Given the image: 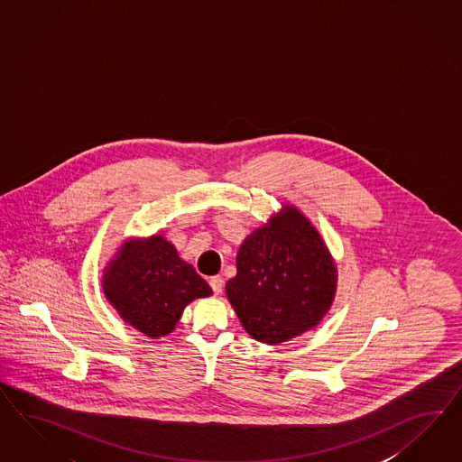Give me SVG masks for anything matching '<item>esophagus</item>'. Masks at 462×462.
<instances>
[{"mask_svg":"<svg viewBox=\"0 0 462 462\" xmlns=\"http://www.w3.org/2000/svg\"><path fill=\"white\" fill-rule=\"evenodd\" d=\"M210 286H212L215 294H220L224 289V279L220 275H213L210 277Z\"/></svg>","mask_w":462,"mask_h":462,"instance_id":"1","label":"esophagus"}]
</instances>
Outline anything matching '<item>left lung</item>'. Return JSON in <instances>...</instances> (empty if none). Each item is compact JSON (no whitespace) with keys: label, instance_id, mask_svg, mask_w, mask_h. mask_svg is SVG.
Masks as SVG:
<instances>
[{"label":"left lung","instance_id":"left-lung-1","mask_svg":"<svg viewBox=\"0 0 462 462\" xmlns=\"http://www.w3.org/2000/svg\"><path fill=\"white\" fill-rule=\"evenodd\" d=\"M226 298L250 337L277 345L311 329L337 291V267L306 217L287 207L244 240Z\"/></svg>","mask_w":462,"mask_h":462}]
</instances>
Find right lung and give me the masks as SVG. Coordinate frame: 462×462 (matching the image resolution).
<instances>
[{"instance_id": "obj_1", "label": "right lung", "mask_w": 462, "mask_h": 462, "mask_svg": "<svg viewBox=\"0 0 462 462\" xmlns=\"http://www.w3.org/2000/svg\"><path fill=\"white\" fill-rule=\"evenodd\" d=\"M102 289L125 323L150 337L171 333L188 302L212 294L207 281L160 236L127 242L106 269Z\"/></svg>"}]
</instances>
